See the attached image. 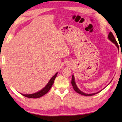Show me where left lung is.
<instances>
[{"mask_svg":"<svg viewBox=\"0 0 122 122\" xmlns=\"http://www.w3.org/2000/svg\"><path fill=\"white\" fill-rule=\"evenodd\" d=\"M108 38L109 40H110L111 41H112L113 43H114V44L116 45V46L117 47V48H119V46H118V43H117L116 40L114 36H113V34L112 33V32H110L109 33V34L108 35ZM71 84L72 86H73V87L74 88V90L76 92H77V93L82 95H84V96H92L94 95H95L96 94L98 93V92H96V93H94V94H86L84 93V92H82L81 90H80L78 89V88H77V86H76V83H75V79H74V75L72 76V79H71Z\"/></svg>","mask_w":122,"mask_h":122,"instance_id":"left-lung-1","label":"left lung"}]
</instances>
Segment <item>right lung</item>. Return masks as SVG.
Listing matches in <instances>:
<instances>
[{
  "label": "right lung",
  "instance_id": "right-lung-1",
  "mask_svg": "<svg viewBox=\"0 0 122 122\" xmlns=\"http://www.w3.org/2000/svg\"><path fill=\"white\" fill-rule=\"evenodd\" d=\"M57 73H56V74L54 75L51 78V79L49 80V81L48 83H47V85L44 88H43L42 90H41L39 92H36V93L34 94H21L22 95L24 96L25 97H26L28 98H39L41 97V96L45 95V94H47V92H49V90L51 89V88L53 84L54 83V81L56 78V76H57Z\"/></svg>",
  "mask_w": 122,
  "mask_h": 122
}]
</instances>
